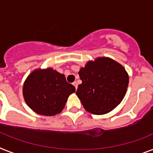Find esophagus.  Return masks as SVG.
Here are the masks:
<instances>
[{
  "mask_svg": "<svg viewBox=\"0 0 153 153\" xmlns=\"http://www.w3.org/2000/svg\"><path fill=\"white\" fill-rule=\"evenodd\" d=\"M73 84H74V86H75V88H76V89H77V83H76V82H74V83H73Z\"/></svg>",
  "mask_w": 153,
  "mask_h": 153,
  "instance_id": "1",
  "label": "esophagus"
}]
</instances>
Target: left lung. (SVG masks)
<instances>
[{
    "label": "left lung",
    "mask_w": 153,
    "mask_h": 153,
    "mask_svg": "<svg viewBox=\"0 0 153 153\" xmlns=\"http://www.w3.org/2000/svg\"><path fill=\"white\" fill-rule=\"evenodd\" d=\"M76 94L86 110L95 115L110 112L124 98L129 77L124 68L108 58H98L81 68Z\"/></svg>",
    "instance_id": "obj_1"
}]
</instances>
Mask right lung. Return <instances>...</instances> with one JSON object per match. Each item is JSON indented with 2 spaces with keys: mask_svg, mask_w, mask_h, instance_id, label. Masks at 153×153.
Segmentation results:
<instances>
[{
  "mask_svg": "<svg viewBox=\"0 0 153 153\" xmlns=\"http://www.w3.org/2000/svg\"><path fill=\"white\" fill-rule=\"evenodd\" d=\"M75 91V87L66 81L65 76L52 69L34 70L23 86L26 104L43 116L61 113L68 97Z\"/></svg>",
  "mask_w": 153,
  "mask_h": 153,
  "instance_id": "right-lung-1",
  "label": "right lung"
}]
</instances>
